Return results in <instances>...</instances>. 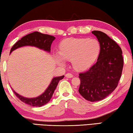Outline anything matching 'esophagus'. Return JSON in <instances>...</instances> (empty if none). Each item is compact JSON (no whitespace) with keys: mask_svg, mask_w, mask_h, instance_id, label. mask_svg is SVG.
<instances>
[{"mask_svg":"<svg viewBox=\"0 0 133 133\" xmlns=\"http://www.w3.org/2000/svg\"><path fill=\"white\" fill-rule=\"evenodd\" d=\"M66 78H72L73 77V75L72 74H71V73H68V74H66Z\"/></svg>","mask_w":133,"mask_h":133,"instance_id":"obj_1","label":"esophagus"}]
</instances>
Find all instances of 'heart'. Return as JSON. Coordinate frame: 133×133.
<instances>
[{"mask_svg": "<svg viewBox=\"0 0 133 133\" xmlns=\"http://www.w3.org/2000/svg\"><path fill=\"white\" fill-rule=\"evenodd\" d=\"M101 46L94 39L68 38L60 45L59 54L56 59L59 64L64 65L65 60H71L74 68L83 70L92 65L100 52Z\"/></svg>", "mask_w": 133, "mask_h": 133, "instance_id": "obj_1", "label": "heart"}]
</instances>
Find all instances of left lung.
<instances>
[{
  "label": "left lung",
  "instance_id": "8db88e82",
  "mask_svg": "<svg viewBox=\"0 0 133 133\" xmlns=\"http://www.w3.org/2000/svg\"><path fill=\"white\" fill-rule=\"evenodd\" d=\"M101 46L97 61L88 70L79 74L81 81L78 91L91 102L101 101L118 85L124 60L119 45L103 32L94 30Z\"/></svg>",
  "mask_w": 133,
  "mask_h": 133
}]
</instances>
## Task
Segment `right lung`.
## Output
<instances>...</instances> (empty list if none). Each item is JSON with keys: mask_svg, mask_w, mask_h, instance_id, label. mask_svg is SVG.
Wrapping results in <instances>:
<instances>
[{"mask_svg": "<svg viewBox=\"0 0 133 133\" xmlns=\"http://www.w3.org/2000/svg\"><path fill=\"white\" fill-rule=\"evenodd\" d=\"M55 39V37L49 35L43 34L39 32H32L31 34L23 36V38H21V39L19 40L15 43L10 49V53H11L13 51L18 48L27 46V45L34 46L46 51L50 52L51 44ZM64 77V75L54 78L46 91L40 96L33 98H28L23 97L15 92L13 89L12 90L16 96L24 103L32 107H41L47 104L50 101L56 87L58 85V82H59L60 80L62 79Z\"/></svg>", "mask_w": 133, "mask_h": 133, "instance_id": "1", "label": "right lung"}]
</instances>
